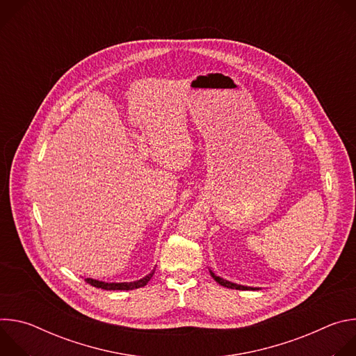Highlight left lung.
I'll use <instances>...</instances> for the list:
<instances>
[{"label": "left lung", "instance_id": "1", "mask_svg": "<svg viewBox=\"0 0 356 356\" xmlns=\"http://www.w3.org/2000/svg\"><path fill=\"white\" fill-rule=\"evenodd\" d=\"M211 276H213V279H214L217 283H220L221 286L228 287V289H236V290H249V289H250V287H246V286H241V284H235V283H231V282H228V280H224V279L216 276L213 272H211Z\"/></svg>", "mask_w": 356, "mask_h": 356}]
</instances>
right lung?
Segmentation results:
<instances>
[{"instance_id": "right-lung-1", "label": "right lung", "mask_w": 356, "mask_h": 356, "mask_svg": "<svg viewBox=\"0 0 356 356\" xmlns=\"http://www.w3.org/2000/svg\"><path fill=\"white\" fill-rule=\"evenodd\" d=\"M154 273H155V270L149 273L147 276H145L143 279H140L138 282H131V283H104V282H98V280H92V279H84V280L88 284L98 287V289H103V290H134V289L143 287L152 279Z\"/></svg>"}]
</instances>
